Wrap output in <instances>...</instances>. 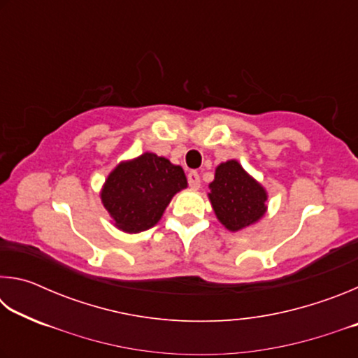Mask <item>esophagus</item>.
I'll return each instance as SVG.
<instances>
[{"mask_svg":"<svg viewBox=\"0 0 358 358\" xmlns=\"http://www.w3.org/2000/svg\"><path fill=\"white\" fill-rule=\"evenodd\" d=\"M187 183H189L192 189H199V187H201V177H199V173L196 171H191L187 173Z\"/></svg>","mask_w":358,"mask_h":358,"instance_id":"obj_1","label":"esophagus"}]
</instances>
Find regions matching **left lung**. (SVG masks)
I'll return each instance as SVG.
<instances>
[{
    "label": "left lung",
    "mask_w": 358,
    "mask_h": 358,
    "mask_svg": "<svg viewBox=\"0 0 358 358\" xmlns=\"http://www.w3.org/2000/svg\"><path fill=\"white\" fill-rule=\"evenodd\" d=\"M208 187V199L217 221L230 232L250 227L265 215L268 194L238 161L221 162Z\"/></svg>",
    "instance_id": "1"
}]
</instances>
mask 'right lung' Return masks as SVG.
I'll return each instance as SVG.
<instances>
[{
  "mask_svg": "<svg viewBox=\"0 0 358 358\" xmlns=\"http://www.w3.org/2000/svg\"><path fill=\"white\" fill-rule=\"evenodd\" d=\"M187 187L180 166L155 153L123 161L108 173L101 201L113 226L126 234H138L156 226L172 197Z\"/></svg>",
  "mask_w": 358,
  "mask_h": 358,
  "instance_id": "right-lung-1",
  "label": "right lung"
}]
</instances>
